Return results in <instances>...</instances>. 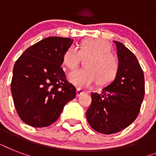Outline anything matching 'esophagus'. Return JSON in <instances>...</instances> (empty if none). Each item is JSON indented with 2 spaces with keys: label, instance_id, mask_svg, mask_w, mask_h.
<instances>
[{
  "label": "esophagus",
  "instance_id": "obj_1",
  "mask_svg": "<svg viewBox=\"0 0 156 156\" xmlns=\"http://www.w3.org/2000/svg\"><path fill=\"white\" fill-rule=\"evenodd\" d=\"M85 93V91L83 90H82L81 88H78L77 89V96H81L82 95H83Z\"/></svg>",
  "mask_w": 156,
  "mask_h": 156
}]
</instances>
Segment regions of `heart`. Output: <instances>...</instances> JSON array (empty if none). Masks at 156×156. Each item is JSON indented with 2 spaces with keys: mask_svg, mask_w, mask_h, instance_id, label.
<instances>
[{
  "mask_svg": "<svg viewBox=\"0 0 156 156\" xmlns=\"http://www.w3.org/2000/svg\"><path fill=\"white\" fill-rule=\"evenodd\" d=\"M112 46L104 40L88 39L83 40L77 48H68L62 57L64 66L73 70L79 66L81 59L85 69H78L69 74V80L78 87H88L96 82L99 87L111 84L119 73L120 62L112 53Z\"/></svg>",
  "mask_w": 156,
  "mask_h": 156,
  "instance_id": "b5f03b06",
  "label": "heart"
}]
</instances>
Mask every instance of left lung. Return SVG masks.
I'll return each instance as SVG.
<instances>
[{
	"label": "left lung",
	"instance_id": "8db88e82",
	"mask_svg": "<svg viewBox=\"0 0 156 156\" xmlns=\"http://www.w3.org/2000/svg\"><path fill=\"white\" fill-rule=\"evenodd\" d=\"M120 69L116 79L100 93H91L86 116L93 129L104 134L118 133L138 116L145 95L143 71L134 54L118 41Z\"/></svg>",
	"mask_w": 156,
	"mask_h": 156
}]
</instances>
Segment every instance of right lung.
I'll list each match as a JSON object with an SVG mask.
<instances>
[{
    "instance_id": "obj_1",
    "label": "right lung",
    "mask_w": 156,
    "mask_h": 156,
    "mask_svg": "<svg viewBox=\"0 0 156 156\" xmlns=\"http://www.w3.org/2000/svg\"><path fill=\"white\" fill-rule=\"evenodd\" d=\"M73 43L69 38H45L25 50L13 66L11 93L18 116L32 127H46L59 118L76 96L61 66Z\"/></svg>"
}]
</instances>
